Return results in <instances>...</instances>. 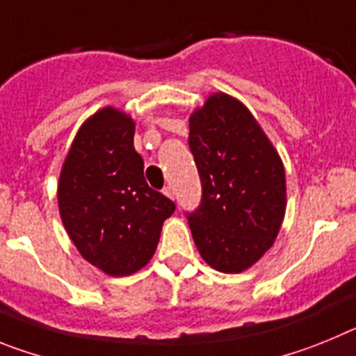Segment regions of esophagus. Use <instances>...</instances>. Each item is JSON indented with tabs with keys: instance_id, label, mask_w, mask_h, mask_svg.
<instances>
[{
	"instance_id": "esophagus-1",
	"label": "esophagus",
	"mask_w": 356,
	"mask_h": 356,
	"mask_svg": "<svg viewBox=\"0 0 356 356\" xmlns=\"http://www.w3.org/2000/svg\"><path fill=\"white\" fill-rule=\"evenodd\" d=\"M163 193H165L168 198H174V195H175V193H174V188H172L170 184L165 186V190H163Z\"/></svg>"
}]
</instances>
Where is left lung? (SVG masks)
I'll list each match as a JSON object with an SVG mask.
<instances>
[{
  "mask_svg": "<svg viewBox=\"0 0 356 356\" xmlns=\"http://www.w3.org/2000/svg\"><path fill=\"white\" fill-rule=\"evenodd\" d=\"M190 143L202 198L186 213L202 259L241 273L273 245L286 213V172L252 113L214 94L190 117Z\"/></svg>",
  "mask_w": 356,
  "mask_h": 356,
  "instance_id": "1",
  "label": "left lung"
}]
</instances>
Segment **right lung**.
<instances>
[{"mask_svg": "<svg viewBox=\"0 0 356 356\" xmlns=\"http://www.w3.org/2000/svg\"><path fill=\"white\" fill-rule=\"evenodd\" d=\"M134 124L115 108L81 126L63 163L60 216L79 254L104 273L124 277L154 255L175 204L143 177Z\"/></svg>", "mask_w": 356, "mask_h": 356, "instance_id": "1", "label": "right lung"}]
</instances>
